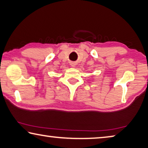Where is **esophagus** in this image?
<instances>
[{"instance_id": "1", "label": "esophagus", "mask_w": 148, "mask_h": 148, "mask_svg": "<svg viewBox=\"0 0 148 148\" xmlns=\"http://www.w3.org/2000/svg\"><path fill=\"white\" fill-rule=\"evenodd\" d=\"M76 62H71V66L72 67H75V66H76Z\"/></svg>"}]
</instances>
